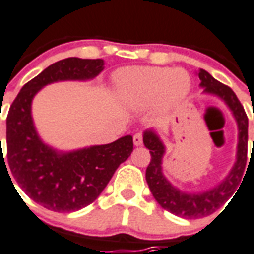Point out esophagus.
Returning <instances> with one entry per match:
<instances>
[{"instance_id":"esophagus-1","label":"esophagus","mask_w":254,"mask_h":254,"mask_svg":"<svg viewBox=\"0 0 254 254\" xmlns=\"http://www.w3.org/2000/svg\"><path fill=\"white\" fill-rule=\"evenodd\" d=\"M133 144H134L135 146L142 145V134H141V133H135V134L133 135Z\"/></svg>"}]
</instances>
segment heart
<instances>
[{"label":"heart","mask_w":254,"mask_h":254,"mask_svg":"<svg viewBox=\"0 0 254 254\" xmlns=\"http://www.w3.org/2000/svg\"><path fill=\"white\" fill-rule=\"evenodd\" d=\"M114 84L123 104L137 110L152 102L158 110L172 109L190 90L189 74L179 67H127L116 73Z\"/></svg>","instance_id":"b5f03b06"}]
</instances>
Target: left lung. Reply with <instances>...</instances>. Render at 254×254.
Instances as JSON below:
<instances>
[{
  "mask_svg": "<svg viewBox=\"0 0 254 254\" xmlns=\"http://www.w3.org/2000/svg\"><path fill=\"white\" fill-rule=\"evenodd\" d=\"M197 75L200 78V86L204 88V93L221 98L233 114L239 127L236 162L225 179L208 190H180L179 188L172 185L162 173V158L165 154L164 142L153 129L144 131V145L149 149L152 156L146 168V183L153 197L168 212L189 220L212 214L235 193L243 177L248 154V117L235 92L229 86L213 78L204 69L197 71Z\"/></svg>",
  "mask_w": 254,
  "mask_h": 254,
  "instance_id": "8db88e82",
  "label": "left lung"
}]
</instances>
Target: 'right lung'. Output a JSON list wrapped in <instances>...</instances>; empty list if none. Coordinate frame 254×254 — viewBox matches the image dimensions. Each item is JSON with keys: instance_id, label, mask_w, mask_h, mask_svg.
Listing matches in <instances>:
<instances>
[{"instance_id": "add662e5", "label": "right lung", "mask_w": 254, "mask_h": 254, "mask_svg": "<svg viewBox=\"0 0 254 254\" xmlns=\"http://www.w3.org/2000/svg\"><path fill=\"white\" fill-rule=\"evenodd\" d=\"M102 70L104 60L100 58L61 60L25 84L9 109L5 168L33 201L49 210L75 212L92 204L120 164L127 161L133 152L131 135H124L106 145L58 152L46 145L36 130L32 101L44 86L58 81L92 80ZM0 161L5 164L2 150Z\"/></svg>"}]
</instances>
